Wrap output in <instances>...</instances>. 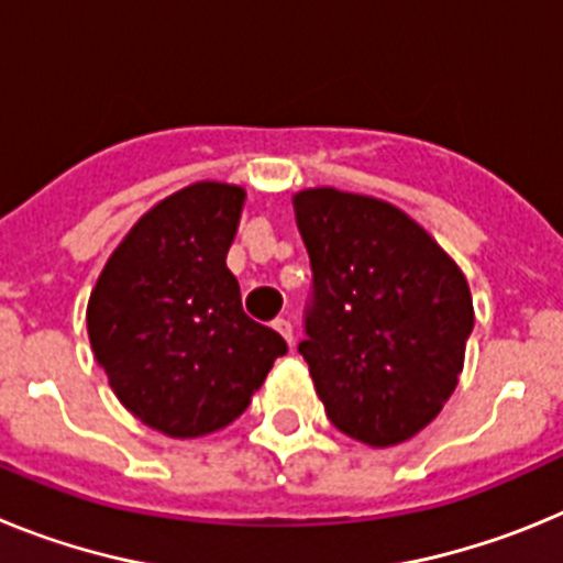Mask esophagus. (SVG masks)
<instances>
[{
    "label": "esophagus",
    "mask_w": 563,
    "mask_h": 563,
    "mask_svg": "<svg viewBox=\"0 0 563 563\" xmlns=\"http://www.w3.org/2000/svg\"><path fill=\"white\" fill-rule=\"evenodd\" d=\"M273 330H276L278 335L285 338L287 343H292V324H290V321H287V318H276V321H273Z\"/></svg>",
    "instance_id": "obj_1"
}]
</instances>
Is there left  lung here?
Returning a JSON list of instances; mask_svg holds the SVG:
<instances>
[{"instance_id":"1","label":"left lung","mask_w":563,"mask_h":563,"mask_svg":"<svg viewBox=\"0 0 563 563\" xmlns=\"http://www.w3.org/2000/svg\"><path fill=\"white\" fill-rule=\"evenodd\" d=\"M312 265L298 352L338 431L372 449L420 434L454 395L474 298L454 258L391 202L338 188L292 197Z\"/></svg>"}]
</instances>
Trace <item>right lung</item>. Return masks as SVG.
<instances>
[{
  "label": "right lung",
  "mask_w": 563,
  "mask_h": 563,
  "mask_svg": "<svg viewBox=\"0 0 563 563\" xmlns=\"http://www.w3.org/2000/svg\"><path fill=\"white\" fill-rule=\"evenodd\" d=\"M242 206L231 183L174 191L134 222L89 292V343L114 397L174 440L225 429L287 352L245 316L225 265Z\"/></svg>",
  "instance_id": "1"
}]
</instances>
